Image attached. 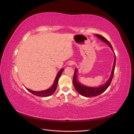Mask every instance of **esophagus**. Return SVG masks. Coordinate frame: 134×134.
<instances>
[{
	"mask_svg": "<svg viewBox=\"0 0 134 134\" xmlns=\"http://www.w3.org/2000/svg\"><path fill=\"white\" fill-rule=\"evenodd\" d=\"M74 64V63L73 62H72V61H71V62H69L68 65H69V66H72Z\"/></svg>",
	"mask_w": 134,
	"mask_h": 134,
	"instance_id": "esophagus-1",
	"label": "esophagus"
}]
</instances>
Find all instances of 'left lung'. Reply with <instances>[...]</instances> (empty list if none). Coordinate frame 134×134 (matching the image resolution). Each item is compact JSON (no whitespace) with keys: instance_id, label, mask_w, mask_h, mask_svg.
I'll return each mask as SVG.
<instances>
[{"instance_id":"left-lung-1","label":"left lung","mask_w":134,"mask_h":134,"mask_svg":"<svg viewBox=\"0 0 134 134\" xmlns=\"http://www.w3.org/2000/svg\"><path fill=\"white\" fill-rule=\"evenodd\" d=\"M95 35L98 38L102 40V41L107 43L109 46V47L111 48V49L113 50L111 44H110V43L109 42V41L107 40H106L104 37H103V36L101 35H97V34H96ZM115 65H116V56H115L114 63H113V66L112 72H111V76L109 77V78L107 80V82L104 85H102V86L98 87H87V86H83V85H82V84H81L78 82V79H77L76 73H77V72H78V70H77L76 68H75V71H74V76H73V79H72V80H73L74 86V88L76 90V91L78 92L80 95H82L84 97H95V96H97L100 94L101 93H102L103 92H104L107 90L111 83V81L112 80L113 76V74H114Z\"/></svg>"}]
</instances>
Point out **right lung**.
I'll return each mask as SVG.
<instances>
[{
    "label": "right lung",
    "mask_w": 134,
    "mask_h": 134,
    "mask_svg": "<svg viewBox=\"0 0 134 134\" xmlns=\"http://www.w3.org/2000/svg\"><path fill=\"white\" fill-rule=\"evenodd\" d=\"M63 70H64V69L62 68V69H61L58 72V73L55 78L54 84H52V86L49 89H48V90L42 91H32L31 90H29V89H28V88H27V90H28V91H29L30 92L32 93L33 94H34L35 96H39V97H48V96H50L52 95L56 90L59 79L60 78V75H62Z\"/></svg>",
    "instance_id": "1"
}]
</instances>
